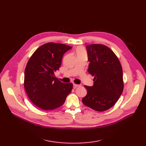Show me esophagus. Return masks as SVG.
Segmentation results:
<instances>
[{
	"label": "esophagus",
	"instance_id": "esophagus-1",
	"mask_svg": "<svg viewBox=\"0 0 146 146\" xmlns=\"http://www.w3.org/2000/svg\"><path fill=\"white\" fill-rule=\"evenodd\" d=\"M80 85H77V84H75V83H73V86L74 87V88H76V87H78V86H79Z\"/></svg>",
	"mask_w": 146,
	"mask_h": 146
}]
</instances>
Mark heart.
<instances>
[{
    "instance_id": "1",
    "label": "heart",
    "mask_w": 146,
    "mask_h": 146,
    "mask_svg": "<svg viewBox=\"0 0 146 146\" xmlns=\"http://www.w3.org/2000/svg\"><path fill=\"white\" fill-rule=\"evenodd\" d=\"M78 55H86V52L85 50L82 47H79L77 49Z\"/></svg>"
}]
</instances>
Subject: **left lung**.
<instances>
[{"label": "left lung", "mask_w": 146, "mask_h": 146, "mask_svg": "<svg viewBox=\"0 0 146 146\" xmlns=\"http://www.w3.org/2000/svg\"><path fill=\"white\" fill-rule=\"evenodd\" d=\"M88 61V73L94 76L92 86H85L87 95L83 104L97 111L108 110L114 105L124 88L122 69L114 52L102 44L86 46Z\"/></svg>", "instance_id": "8db88e82"}]
</instances>
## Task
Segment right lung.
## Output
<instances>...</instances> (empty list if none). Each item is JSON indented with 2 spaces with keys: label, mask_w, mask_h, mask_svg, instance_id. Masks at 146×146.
Listing matches in <instances>:
<instances>
[{
  "label": "right lung",
  "mask_w": 146,
  "mask_h": 146,
  "mask_svg": "<svg viewBox=\"0 0 146 146\" xmlns=\"http://www.w3.org/2000/svg\"><path fill=\"white\" fill-rule=\"evenodd\" d=\"M72 47L48 42L38 48L29 58L24 74V87L28 96L36 106L52 110L62 105L71 92L73 84L64 83L56 78L64 54Z\"/></svg>",
  "instance_id": "add662e5"
}]
</instances>
